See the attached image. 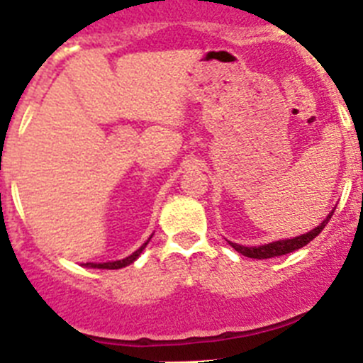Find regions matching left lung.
I'll return each mask as SVG.
<instances>
[{
    "instance_id": "left-lung-1",
    "label": "left lung",
    "mask_w": 363,
    "mask_h": 363,
    "mask_svg": "<svg viewBox=\"0 0 363 363\" xmlns=\"http://www.w3.org/2000/svg\"><path fill=\"white\" fill-rule=\"evenodd\" d=\"M333 213H335V211H331V213H329V216H327L318 227H314L313 230H309L307 234H301V236H296V238L280 240V242H272V243H267V245H259V247H243V245H238V243H230V245H233L234 249L240 252V255L249 256V258L264 259V258H274V256L287 255V252H293V251H296V249H301V247L307 245L311 240L316 238V236H318V234L323 230V227L329 223Z\"/></svg>"
}]
</instances>
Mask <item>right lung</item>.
I'll list each match as a JSON object with an SVG mask.
<instances>
[{
    "label": "right lung",
    "mask_w": 363,
    "mask_h": 363,
    "mask_svg": "<svg viewBox=\"0 0 363 363\" xmlns=\"http://www.w3.org/2000/svg\"><path fill=\"white\" fill-rule=\"evenodd\" d=\"M150 238H152V236H150ZM149 238V240H150ZM149 240H147L145 243H143L142 247H140V249H138L136 252H133V255L130 256H127V258H123V259H118V262H107V264H86V267H98V269H121V267H125V265H130L134 262V259L138 258V256L142 255V251L143 249H145V245L147 243H149Z\"/></svg>",
    "instance_id": "obj_1"
}]
</instances>
